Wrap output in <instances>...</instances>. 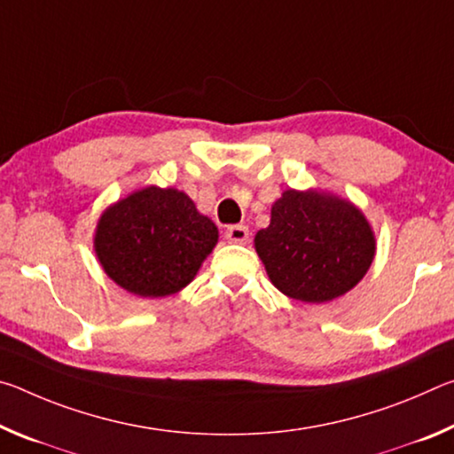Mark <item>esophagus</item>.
Returning a JSON list of instances; mask_svg holds the SVG:
<instances>
[{
    "label": "esophagus",
    "mask_w": 454,
    "mask_h": 454,
    "mask_svg": "<svg viewBox=\"0 0 454 454\" xmlns=\"http://www.w3.org/2000/svg\"><path fill=\"white\" fill-rule=\"evenodd\" d=\"M224 236H226V240L232 242V244H246V242H248L250 232H248V228H246V226H230L224 232Z\"/></svg>",
    "instance_id": "1"
}]
</instances>
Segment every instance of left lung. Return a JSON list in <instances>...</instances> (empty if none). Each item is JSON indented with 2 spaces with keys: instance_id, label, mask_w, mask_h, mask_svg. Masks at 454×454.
<instances>
[{
  "instance_id": "left-lung-1",
  "label": "left lung",
  "mask_w": 454,
  "mask_h": 454,
  "mask_svg": "<svg viewBox=\"0 0 454 454\" xmlns=\"http://www.w3.org/2000/svg\"><path fill=\"white\" fill-rule=\"evenodd\" d=\"M254 248L268 278L294 301L320 304L347 294L372 264L376 240L348 200L318 190H286Z\"/></svg>"
}]
</instances>
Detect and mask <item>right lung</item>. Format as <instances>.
I'll return each mask as SVG.
<instances>
[{
    "label": "right lung",
    "instance_id": "obj_1",
    "mask_svg": "<svg viewBox=\"0 0 454 454\" xmlns=\"http://www.w3.org/2000/svg\"><path fill=\"white\" fill-rule=\"evenodd\" d=\"M218 228L176 188L148 186L106 208L94 250L104 272L128 292L160 298L194 280Z\"/></svg>",
    "mask_w": 454,
    "mask_h": 454
}]
</instances>
